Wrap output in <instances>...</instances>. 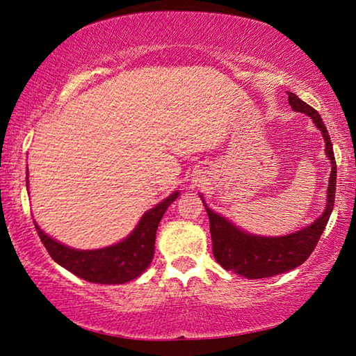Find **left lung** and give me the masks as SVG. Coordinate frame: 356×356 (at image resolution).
<instances>
[{
	"instance_id": "1",
	"label": "left lung",
	"mask_w": 356,
	"mask_h": 356,
	"mask_svg": "<svg viewBox=\"0 0 356 356\" xmlns=\"http://www.w3.org/2000/svg\"><path fill=\"white\" fill-rule=\"evenodd\" d=\"M286 94H289V104L291 110L308 115L313 120L316 128L323 133L325 155H327L330 165H332L323 216L316 218L311 225L300 228L295 233L282 236H261L241 230L240 227H236L228 218L213 212L212 209H209L201 196L209 216V223H211L213 257L223 269L232 270L251 280L284 274V272L296 269V267L303 264L311 252L314 251L316 245H318L334 209L337 165H335L334 149L327 134V128H325L323 118L313 106L305 104L293 92H286Z\"/></svg>"
}]
</instances>
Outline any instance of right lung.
<instances>
[{"label":"right lung","instance_id":"obj_1","mask_svg":"<svg viewBox=\"0 0 356 356\" xmlns=\"http://www.w3.org/2000/svg\"><path fill=\"white\" fill-rule=\"evenodd\" d=\"M178 196L179 193L173 191L167 199L145 212L134 230L124 240L99 248V250H74L48 236L37 225V222L33 223L48 254L61 267L92 284L120 285L138 279L150 266L154 259L155 233H157L159 223L170 204Z\"/></svg>","mask_w":356,"mask_h":356}]
</instances>
